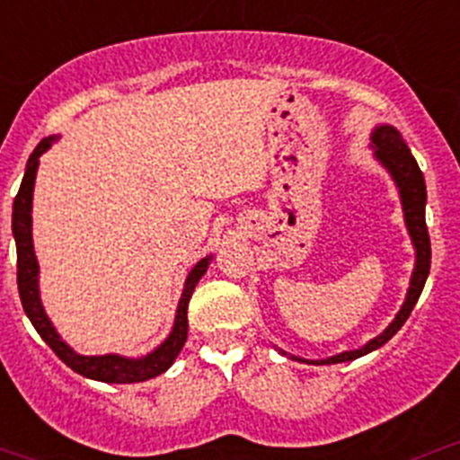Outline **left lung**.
Masks as SVG:
<instances>
[{"label": "left lung", "mask_w": 460, "mask_h": 460, "mask_svg": "<svg viewBox=\"0 0 460 460\" xmlns=\"http://www.w3.org/2000/svg\"><path fill=\"white\" fill-rule=\"evenodd\" d=\"M372 148L374 157L380 162L385 171L392 175L394 184L398 189V196H401L402 204V216H405V226L407 234H410L411 244H414L416 252V262L414 271H411L410 278V289H407L405 303H402L401 312L396 314V318L389 323V327L385 329L383 333L372 338L369 342H365L360 349H349L341 351L336 356H329V358L323 360H307L300 358V356L287 354V351L278 349L282 356H289L291 360H298V363L307 365H336V363H347V360H356L360 356L369 354V351L383 347L398 329L405 324V320L410 318L411 309L419 303L420 291H423L425 280L429 276V264H431V244H429V234L428 225H425V202H428V191H425V178L420 173L419 164H416L414 155H411L410 146H407L405 140H402L401 133L396 131L389 124H380L372 131Z\"/></svg>", "instance_id": "obj_1"}]
</instances>
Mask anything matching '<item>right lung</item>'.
<instances>
[{
  "label": "right lung",
  "mask_w": 460,
  "mask_h": 460,
  "mask_svg": "<svg viewBox=\"0 0 460 460\" xmlns=\"http://www.w3.org/2000/svg\"><path fill=\"white\" fill-rule=\"evenodd\" d=\"M58 142V136L44 137L31 153L29 162H26V173L22 180V187L17 191L15 202H13V238L17 244V289H20L22 305L32 327L37 329L46 345L59 356V360L68 365L73 372H77L84 378L100 380V383H142V380L155 378V376L164 374L166 369L173 365L178 358L180 349L187 342L189 333V320L187 309L189 300H191L193 289L200 282V278L207 273L211 256L202 258L196 267L189 271L187 280H184L182 296H180L178 312H175L173 327H171L169 336L151 351V354L140 356V358H127L119 354H104V356H82L62 341L58 329L53 327L50 318L46 316L44 305L40 298V264H37L35 247H32V189H35V175L37 166H40L41 153L49 151L53 144Z\"/></svg>",
  "instance_id": "right-lung-1"
}]
</instances>
